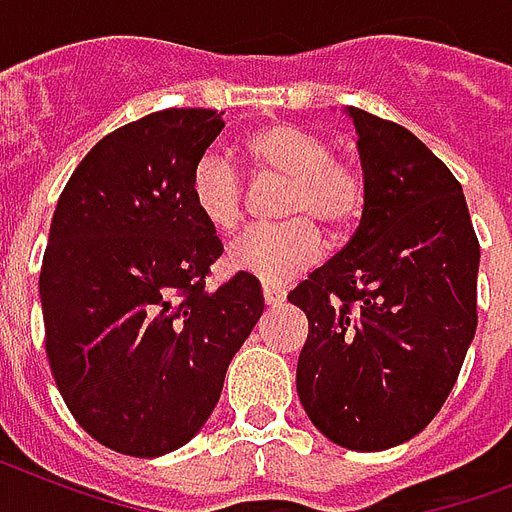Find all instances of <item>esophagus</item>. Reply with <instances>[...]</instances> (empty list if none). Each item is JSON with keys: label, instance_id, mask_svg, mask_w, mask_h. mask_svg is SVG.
Here are the masks:
<instances>
[{"label": "esophagus", "instance_id": "1", "mask_svg": "<svg viewBox=\"0 0 512 512\" xmlns=\"http://www.w3.org/2000/svg\"><path fill=\"white\" fill-rule=\"evenodd\" d=\"M261 293H264V301H267V307H280V304L285 301V291L280 288V285L264 283Z\"/></svg>", "mask_w": 512, "mask_h": 512}]
</instances>
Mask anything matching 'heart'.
Wrapping results in <instances>:
<instances>
[{
    "instance_id": "heart-1",
    "label": "heart",
    "mask_w": 512,
    "mask_h": 512,
    "mask_svg": "<svg viewBox=\"0 0 512 512\" xmlns=\"http://www.w3.org/2000/svg\"><path fill=\"white\" fill-rule=\"evenodd\" d=\"M245 157L259 176L283 178V216L277 227H251L232 237L227 264L264 283H288L323 256V237L311 219L328 229L350 227L363 211L366 184L358 170L331 157L320 136L291 122H272L253 130ZM194 211L219 232L243 219V176L221 152H205L194 162L189 181Z\"/></svg>"
}]
</instances>
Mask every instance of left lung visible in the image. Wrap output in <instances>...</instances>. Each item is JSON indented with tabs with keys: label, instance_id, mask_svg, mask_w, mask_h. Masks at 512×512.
<instances>
[{
	"label": "left lung",
	"instance_id": "left-lung-1",
	"mask_svg": "<svg viewBox=\"0 0 512 512\" xmlns=\"http://www.w3.org/2000/svg\"><path fill=\"white\" fill-rule=\"evenodd\" d=\"M344 114L366 200L350 243L288 293L310 320L296 392L328 441L384 451L422 433L457 382L481 248L462 186L414 133Z\"/></svg>",
	"mask_w": 512,
	"mask_h": 512
}]
</instances>
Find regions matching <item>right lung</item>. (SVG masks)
<instances>
[{"instance_id":"add662e5","label":"right lung","mask_w":512,"mask_h":512,"mask_svg":"<svg viewBox=\"0 0 512 512\" xmlns=\"http://www.w3.org/2000/svg\"><path fill=\"white\" fill-rule=\"evenodd\" d=\"M224 128L213 109H165L114 130L63 189L39 299L50 371L79 427L128 457L181 449L219 403L229 360L264 312L194 211V162Z\"/></svg>"}]
</instances>
